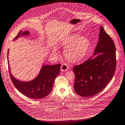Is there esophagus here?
Segmentation results:
<instances>
[{"label":"esophagus","instance_id":"obj_1","mask_svg":"<svg viewBox=\"0 0 125 125\" xmlns=\"http://www.w3.org/2000/svg\"><path fill=\"white\" fill-rule=\"evenodd\" d=\"M68 69V65H66V64H63L61 67V71L62 72L64 71H67Z\"/></svg>","mask_w":125,"mask_h":125}]
</instances>
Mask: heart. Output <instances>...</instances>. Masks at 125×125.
Listing matches in <instances>:
<instances>
[{
  "label": "heart",
  "instance_id": "1",
  "mask_svg": "<svg viewBox=\"0 0 125 125\" xmlns=\"http://www.w3.org/2000/svg\"><path fill=\"white\" fill-rule=\"evenodd\" d=\"M80 36L79 34H73L62 43V46L65 47L64 50L65 57L73 62H78L85 57L90 45V40L87 37Z\"/></svg>",
  "mask_w": 125,
  "mask_h": 125
}]
</instances>
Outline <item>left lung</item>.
<instances>
[{"label": "left lung", "instance_id": "obj_1", "mask_svg": "<svg viewBox=\"0 0 125 125\" xmlns=\"http://www.w3.org/2000/svg\"><path fill=\"white\" fill-rule=\"evenodd\" d=\"M100 29L99 41L93 56L73 68L75 76L74 90L78 95L84 97L93 96L100 92L111 80L115 72L114 42L102 26Z\"/></svg>", "mask_w": 125, "mask_h": 125}]
</instances>
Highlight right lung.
Returning <instances> with one entry per match:
<instances>
[{
    "label": "right lung",
    "mask_w": 125,
    "mask_h": 125,
    "mask_svg": "<svg viewBox=\"0 0 125 125\" xmlns=\"http://www.w3.org/2000/svg\"><path fill=\"white\" fill-rule=\"evenodd\" d=\"M29 34L28 31L23 32L21 30L15 37L14 40L21 36L28 35ZM8 51L9 49L7 55L9 53ZM8 57V56H7V58L9 65ZM8 67L9 69H10L9 65ZM60 67V64L43 65L38 76L34 80L29 82L19 81L13 77L10 73V77L16 88L22 94L32 99H40L46 97L51 92L55 78L59 74Z\"/></svg>",
    "instance_id": "right-lung-1"
}]
</instances>
